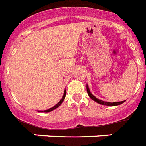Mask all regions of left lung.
<instances>
[{
  "mask_svg": "<svg viewBox=\"0 0 146 146\" xmlns=\"http://www.w3.org/2000/svg\"><path fill=\"white\" fill-rule=\"evenodd\" d=\"M86 90H87V93H88V96L90 97V98L92 100H93L94 101H95L96 103H99V104H101V105H104V106H118L120 105L122 103H123L125 100H123V101H119V102H106V101H103L101 100L98 99L92 94V92H90L89 90V88H88V86L86 85Z\"/></svg>",
  "mask_w": 146,
  "mask_h": 146,
  "instance_id": "obj_1",
  "label": "left lung"
}]
</instances>
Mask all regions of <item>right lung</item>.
Returning <instances> with one entry per match:
<instances>
[{
	"label": "right lung",
	"mask_w": 146,
	"mask_h": 146,
	"mask_svg": "<svg viewBox=\"0 0 146 146\" xmlns=\"http://www.w3.org/2000/svg\"><path fill=\"white\" fill-rule=\"evenodd\" d=\"M66 91L65 90L64 91V93H63V97H62V99H61L60 100V101L58 102V103H57V104H56L55 106H53V107L50 108V109H47V110H45V111H37V112H45V113H48V112L52 111H53V110H54V109H57L58 107H59L60 106L61 104L63 103V100H64L65 98H66Z\"/></svg>",
	"instance_id": "right-lung-1"
}]
</instances>
